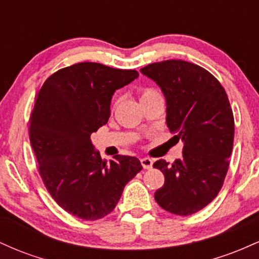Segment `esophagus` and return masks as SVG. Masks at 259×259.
I'll return each mask as SVG.
<instances>
[{
  "mask_svg": "<svg viewBox=\"0 0 259 259\" xmlns=\"http://www.w3.org/2000/svg\"><path fill=\"white\" fill-rule=\"evenodd\" d=\"M141 164L145 169H151L153 165V160L151 158H141Z\"/></svg>",
  "mask_w": 259,
  "mask_h": 259,
  "instance_id": "obj_1",
  "label": "esophagus"
}]
</instances>
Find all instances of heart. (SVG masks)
<instances>
[{
    "label": "heart",
    "instance_id": "heart-1",
    "mask_svg": "<svg viewBox=\"0 0 259 259\" xmlns=\"http://www.w3.org/2000/svg\"><path fill=\"white\" fill-rule=\"evenodd\" d=\"M153 99H162L160 94L156 89L152 88H146L140 92V101H147V100H153Z\"/></svg>",
    "mask_w": 259,
    "mask_h": 259
}]
</instances>
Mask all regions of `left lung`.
Instances as JSON below:
<instances>
[{
    "mask_svg": "<svg viewBox=\"0 0 259 259\" xmlns=\"http://www.w3.org/2000/svg\"><path fill=\"white\" fill-rule=\"evenodd\" d=\"M159 86L167 103V125L184 142L183 157L153 167L164 174L154 192L163 209L190 215L221 191L234 144V115L221 82L200 65L170 59L140 70Z\"/></svg>",
    "mask_w": 259,
    "mask_h": 259,
    "instance_id": "obj_1",
    "label": "left lung"
}]
</instances>
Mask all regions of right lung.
<instances>
[{"instance_id":"add662e5","label":"right lung","mask_w":259,"mask_h":259,"mask_svg":"<svg viewBox=\"0 0 259 259\" xmlns=\"http://www.w3.org/2000/svg\"><path fill=\"white\" fill-rule=\"evenodd\" d=\"M138 76L84 62L52 74L38 91L29 126L38 171L53 200L80 219L109 214L142 169L136 157L117 154L107 162L91 142L108 121L113 94Z\"/></svg>"}]
</instances>
